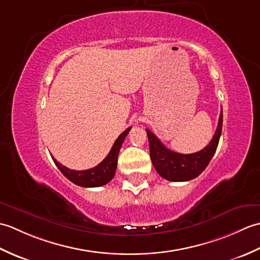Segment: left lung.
<instances>
[{"label":"left lung","instance_id":"8db88e82","mask_svg":"<svg viewBox=\"0 0 260 260\" xmlns=\"http://www.w3.org/2000/svg\"><path fill=\"white\" fill-rule=\"evenodd\" d=\"M222 131V109L219 116L217 131L211 142L200 152L181 154L169 150L151 131L146 129L150 143V156L156 172L168 181L184 182L200 175L208 167L217 150Z\"/></svg>","mask_w":260,"mask_h":260}]
</instances>
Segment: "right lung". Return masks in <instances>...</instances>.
<instances>
[{
    "instance_id": "right-lung-1",
    "label": "right lung",
    "mask_w": 260,
    "mask_h": 260,
    "mask_svg": "<svg viewBox=\"0 0 260 260\" xmlns=\"http://www.w3.org/2000/svg\"><path fill=\"white\" fill-rule=\"evenodd\" d=\"M132 127H128L126 131L121 133L117 140L115 141L112 150L108 153V155L105 157L103 162L99 163L97 167L92 169H88L84 171H76L70 170L66 168L64 165L60 164L53 156L52 159L54 164L57 165V168L61 171V173L73 183L84 186V187H96L107 184L108 182L114 178L116 168H117V159H118V153L121 147V144L125 140L126 135L128 134Z\"/></svg>"
}]
</instances>
